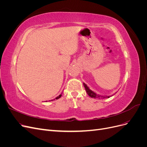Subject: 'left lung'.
Returning a JSON list of instances; mask_svg holds the SVG:
<instances>
[{"instance_id": "8db88e82", "label": "left lung", "mask_w": 147, "mask_h": 147, "mask_svg": "<svg viewBox=\"0 0 147 147\" xmlns=\"http://www.w3.org/2000/svg\"><path fill=\"white\" fill-rule=\"evenodd\" d=\"M83 86L84 87V88H85V90L87 92V94H88L89 96H90L91 97H93V98H97V99H104V98H109V97H111L113 96L115 94L111 95V96H103V95H100V94H96V93L95 92H94L93 91H92L91 90H90V88H89L87 84H85L84 83H83Z\"/></svg>"}]
</instances>
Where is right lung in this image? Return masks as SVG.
<instances>
[{
	"mask_svg": "<svg viewBox=\"0 0 147 147\" xmlns=\"http://www.w3.org/2000/svg\"><path fill=\"white\" fill-rule=\"evenodd\" d=\"M62 94H63V93H61V94L60 95H59L58 96H57V97H56L55 99H51V100H49V101H53V100H55V99H59V98H60V97H61V96H62ZM45 102H47V101H45Z\"/></svg>",
	"mask_w": 147,
	"mask_h": 147,
	"instance_id": "obj_1",
	"label": "right lung"
}]
</instances>
